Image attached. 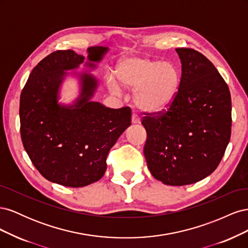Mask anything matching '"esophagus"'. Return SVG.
I'll use <instances>...</instances> for the list:
<instances>
[{"instance_id":"obj_1","label":"esophagus","mask_w":248,"mask_h":248,"mask_svg":"<svg viewBox=\"0 0 248 248\" xmlns=\"http://www.w3.org/2000/svg\"><path fill=\"white\" fill-rule=\"evenodd\" d=\"M131 121H132L133 124H139V123H140V116L137 114V112H133V114H132Z\"/></svg>"}]
</instances>
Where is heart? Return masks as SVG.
Masks as SVG:
<instances>
[{
  "mask_svg": "<svg viewBox=\"0 0 248 248\" xmlns=\"http://www.w3.org/2000/svg\"><path fill=\"white\" fill-rule=\"evenodd\" d=\"M118 79L107 78L111 92L120 93L121 87L136 90L134 101L139 108L149 112L167 109L174 102L180 88L181 73L172 62H162L148 57H130L116 67Z\"/></svg>",
  "mask_w": 248,
  "mask_h": 248,
  "instance_id": "heart-1",
  "label": "heart"
}]
</instances>
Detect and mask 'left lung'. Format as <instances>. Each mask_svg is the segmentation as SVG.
I'll list each match as a JSON object with an SVG mask.
<instances>
[{"label":"left lung","mask_w":248,"mask_h":248,"mask_svg":"<svg viewBox=\"0 0 248 248\" xmlns=\"http://www.w3.org/2000/svg\"><path fill=\"white\" fill-rule=\"evenodd\" d=\"M182 74L176 98L157 117H144V155L152 176L183 186L205 179L218 167L231 138L232 101L215 66L192 48H176ZM151 116V115H150Z\"/></svg>","instance_id":"obj_1"}]
</instances>
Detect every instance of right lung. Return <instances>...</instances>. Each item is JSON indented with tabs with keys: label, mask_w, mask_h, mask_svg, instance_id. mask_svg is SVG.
Returning <instances> with one entry per match:
<instances>
[{
	"label": "right lung",
	"mask_w": 248,
	"mask_h": 248,
	"mask_svg": "<svg viewBox=\"0 0 248 248\" xmlns=\"http://www.w3.org/2000/svg\"><path fill=\"white\" fill-rule=\"evenodd\" d=\"M108 47L92 46L88 58L76 51L57 50L32 70L20 94V136L34 167L48 181L84 187L98 181L117 140L131 125V109H114L91 100L98 79L78 69H95ZM68 75L80 82V95L71 105L58 102L59 88Z\"/></svg>",
	"instance_id": "1"
}]
</instances>
